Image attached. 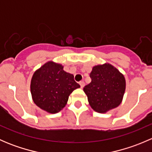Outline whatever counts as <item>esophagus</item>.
<instances>
[{
  "label": "esophagus",
  "instance_id": "1",
  "mask_svg": "<svg viewBox=\"0 0 152 152\" xmlns=\"http://www.w3.org/2000/svg\"><path fill=\"white\" fill-rule=\"evenodd\" d=\"M79 85H80V86H81V88H83L84 86H85V82H79Z\"/></svg>",
  "mask_w": 152,
  "mask_h": 152
}]
</instances>
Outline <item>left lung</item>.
Instances as JSON below:
<instances>
[{
  "label": "left lung",
  "mask_w": 152,
  "mask_h": 152,
  "mask_svg": "<svg viewBox=\"0 0 152 152\" xmlns=\"http://www.w3.org/2000/svg\"><path fill=\"white\" fill-rule=\"evenodd\" d=\"M91 82L84 87L89 104L94 111L106 113L121 104L126 90L125 77L110 63L93 67Z\"/></svg>",
  "instance_id": "left-lung-1"
}]
</instances>
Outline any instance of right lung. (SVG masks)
Wrapping results in <instances>:
<instances>
[{
	"label": "right lung",
	"mask_w": 152,
	"mask_h": 152,
	"mask_svg": "<svg viewBox=\"0 0 152 152\" xmlns=\"http://www.w3.org/2000/svg\"><path fill=\"white\" fill-rule=\"evenodd\" d=\"M61 64L49 61L34 73L31 80V93L34 104L50 114L60 112L70 93L80 85L71 73L63 70Z\"/></svg>",
	"instance_id": "obj_1"
}]
</instances>
